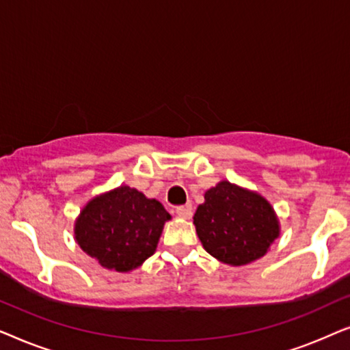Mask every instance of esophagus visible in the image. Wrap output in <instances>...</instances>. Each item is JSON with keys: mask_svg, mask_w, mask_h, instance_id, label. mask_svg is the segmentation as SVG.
<instances>
[{"mask_svg": "<svg viewBox=\"0 0 350 350\" xmlns=\"http://www.w3.org/2000/svg\"><path fill=\"white\" fill-rule=\"evenodd\" d=\"M176 215L183 219H189L193 217V208H191L189 205H181V207L176 208Z\"/></svg>", "mask_w": 350, "mask_h": 350, "instance_id": "34e87169", "label": "esophagus"}]
</instances>
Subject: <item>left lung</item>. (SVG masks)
<instances>
[{
  "label": "left lung",
  "instance_id": "obj_1",
  "mask_svg": "<svg viewBox=\"0 0 350 350\" xmlns=\"http://www.w3.org/2000/svg\"><path fill=\"white\" fill-rule=\"evenodd\" d=\"M194 213L196 232L205 250L231 266H243L265 256L279 237L274 208L253 191L223 180L205 193Z\"/></svg>",
  "mask_w": 350,
  "mask_h": 350
}]
</instances>
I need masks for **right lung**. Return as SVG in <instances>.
I'll return each instance as SVG.
<instances>
[{
    "label": "right lung",
    "mask_w": 350,
    "mask_h": 350,
    "mask_svg": "<svg viewBox=\"0 0 350 350\" xmlns=\"http://www.w3.org/2000/svg\"><path fill=\"white\" fill-rule=\"evenodd\" d=\"M170 218L159 200L119 186L89 200L75 223V237L103 267L129 272L156 252Z\"/></svg>",
    "instance_id": "1"
}]
</instances>
